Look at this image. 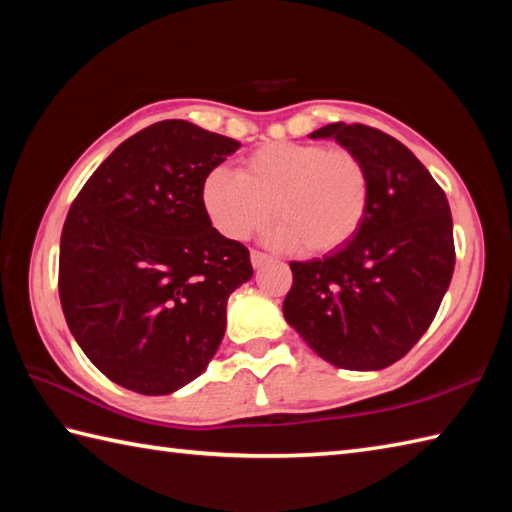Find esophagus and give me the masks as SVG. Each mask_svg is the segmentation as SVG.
<instances>
[{
    "label": "esophagus",
    "instance_id": "obj_1",
    "mask_svg": "<svg viewBox=\"0 0 512 512\" xmlns=\"http://www.w3.org/2000/svg\"><path fill=\"white\" fill-rule=\"evenodd\" d=\"M268 262L270 257L266 253H259V250H253V253H250V264H253V268H262Z\"/></svg>",
    "mask_w": 512,
    "mask_h": 512
}]
</instances>
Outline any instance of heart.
Segmentation results:
<instances>
[{
  "mask_svg": "<svg viewBox=\"0 0 512 512\" xmlns=\"http://www.w3.org/2000/svg\"><path fill=\"white\" fill-rule=\"evenodd\" d=\"M372 182L363 160L321 143H270L246 156L239 173L215 167L200 189L204 213L228 239H246L275 213L270 242L330 255L363 226Z\"/></svg>",
  "mask_w": 512,
  "mask_h": 512,
  "instance_id": "b5f03b06",
  "label": "heart"
}]
</instances>
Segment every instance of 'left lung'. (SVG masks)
Segmentation results:
<instances>
[{
    "label": "left lung",
    "instance_id": "1",
    "mask_svg": "<svg viewBox=\"0 0 512 512\" xmlns=\"http://www.w3.org/2000/svg\"><path fill=\"white\" fill-rule=\"evenodd\" d=\"M310 138H334L361 158L372 198L343 248L290 262L284 317L323 361L376 372L400 361L436 317L455 266L451 209L422 162L380 129L332 123Z\"/></svg>",
    "mask_w": 512,
    "mask_h": 512
}]
</instances>
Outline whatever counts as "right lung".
Listing matches in <instances>:
<instances>
[{
	"label": "right lung",
	"mask_w": 512,
	"mask_h": 512,
	"mask_svg": "<svg viewBox=\"0 0 512 512\" xmlns=\"http://www.w3.org/2000/svg\"><path fill=\"white\" fill-rule=\"evenodd\" d=\"M239 149L187 121L118 145L85 182L61 233L59 297L72 336L116 385L165 396L198 378L253 277L246 246L217 233L206 173Z\"/></svg>",
	"instance_id": "add662e5"
}]
</instances>
